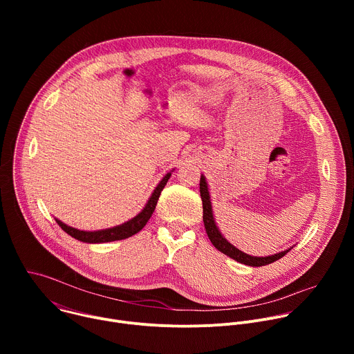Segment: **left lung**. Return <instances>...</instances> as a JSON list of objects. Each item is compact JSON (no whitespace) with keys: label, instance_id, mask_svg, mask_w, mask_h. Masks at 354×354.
<instances>
[{"label":"left lung","instance_id":"obj_1","mask_svg":"<svg viewBox=\"0 0 354 354\" xmlns=\"http://www.w3.org/2000/svg\"><path fill=\"white\" fill-rule=\"evenodd\" d=\"M200 196H201V201H203V223H205V228L206 232L209 235V239L212 241V243L220 250L223 252L224 255L232 258L234 261L248 265V266H265L269 263H273L276 261H279L280 258H283L284 255H287V252H290V249L280 252V254L272 255V257H266V258H258V257H250L243 254L239 249H236L234 245H231L218 231L216 223H214V217H213V212H212V201H210V194H209V189H207V183H206V178L201 175L200 176Z\"/></svg>","mask_w":354,"mask_h":354}]
</instances>
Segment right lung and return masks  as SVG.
I'll use <instances>...</instances> for the list:
<instances>
[{"label": "right lung", "instance_id": "add662e5", "mask_svg": "<svg viewBox=\"0 0 354 354\" xmlns=\"http://www.w3.org/2000/svg\"><path fill=\"white\" fill-rule=\"evenodd\" d=\"M171 174H167L162 180L158 183V186L156 187L154 193L151 194L148 203L145 205V207L142 209V212L140 214H137L134 218H131L130 221L113 227V228H108V230H102V231H81L73 227L66 225L64 223H62L60 220H56L57 224L62 227V230H64L68 235H71L73 238L82 241V242H88V243H100V242H111V241H119V239H126L134 234H137L138 231H141L144 228V225L147 224V221L149 220V217L153 216L157 201L160 198V194L162 192V189L165 187L168 179H169Z\"/></svg>", "mask_w": 354, "mask_h": 354}]
</instances>
